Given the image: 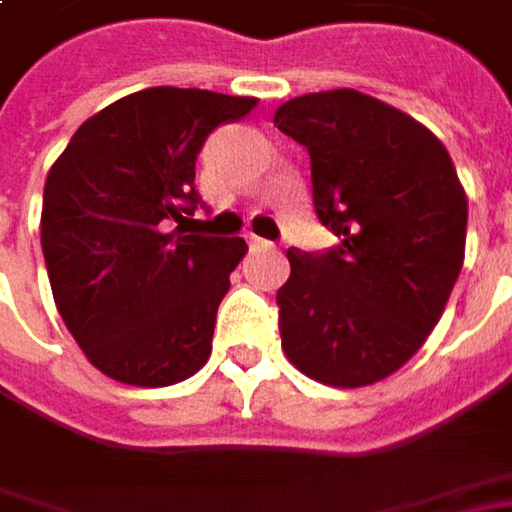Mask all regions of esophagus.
<instances>
[{
  "mask_svg": "<svg viewBox=\"0 0 512 512\" xmlns=\"http://www.w3.org/2000/svg\"><path fill=\"white\" fill-rule=\"evenodd\" d=\"M247 245L253 247V250H259V247H270L267 239H259V236H247Z\"/></svg>",
  "mask_w": 512,
  "mask_h": 512,
  "instance_id": "obj_1",
  "label": "esophagus"
}]
</instances>
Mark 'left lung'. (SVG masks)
<instances>
[{"label":"left lung","instance_id":"1","mask_svg":"<svg viewBox=\"0 0 512 512\" xmlns=\"http://www.w3.org/2000/svg\"><path fill=\"white\" fill-rule=\"evenodd\" d=\"M273 125L310 153L316 216L339 236L327 253L287 250L282 350L330 387L382 382L439 325L464 265L453 159L422 122L350 88L296 96Z\"/></svg>","mask_w":512,"mask_h":512}]
</instances>
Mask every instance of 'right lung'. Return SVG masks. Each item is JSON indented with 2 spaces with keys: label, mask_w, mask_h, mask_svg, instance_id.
Returning a JSON list of instances; mask_svg holds the SVG:
<instances>
[{
  "label": "right lung",
  "mask_w": 512,
  "mask_h": 512,
  "mask_svg": "<svg viewBox=\"0 0 512 512\" xmlns=\"http://www.w3.org/2000/svg\"><path fill=\"white\" fill-rule=\"evenodd\" d=\"M256 102L139 90L82 122L53 162L39 225L53 302L108 379L168 387L210 359L216 310L247 245L187 230L196 156L210 130Z\"/></svg>",
  "instance_id": "right-lung-1"
}]
</instances>
